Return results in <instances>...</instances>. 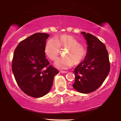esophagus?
I'll use <instances>...</instances> for the list:
<instances>
[{
    "instance_id": "esophagus-1",
    "label": "esophagus",
    "mask_w": 121,
    "mask_h": 121,
    "mask_svg": "<svg viewBox=\"0 0 121 121\" xmlns=\"http://www.w3.org/2000/svg\"><path fill=\"white\" fill-rule=\"evenodd\" d=\"M60 73H67V71H60Z\"/></svg>"
}]
</instances>
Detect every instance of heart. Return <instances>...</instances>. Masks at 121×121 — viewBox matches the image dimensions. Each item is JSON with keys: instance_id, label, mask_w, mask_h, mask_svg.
Wrapping results in <instances>:
<instances>
[{"instance_id": "b5f03b06", "label": "heart", "mask_w": 121, "mask_h": 121, "mask_svg": "<svg viewBox=\"0 0 121 121\" xmlns=\"http://www.w3.org/2000/svg\"><path fill=\"white\" fill-rule=\"evenodd\" d=\"M60 48H66L65 57H59L55 60L54 65L59 69H65L71 67L74 64L78 65L84 60L86 55V48L79 41L69 35H60L55 39L50 38L47 41L44 52L50 60H55L59 54Z\"/></svg>"}]
</instances>
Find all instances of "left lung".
I'll list each match as a JSON object with an SVG mask.
<instances>
[{
  "label": "left lung",
  "mask_w": 121,
  "mask_h": 121,
  "mask_svg": "<svg viewBox=\"0 0 121 121\" xmlns=\"http://www.w3.org/2000/svg\"><path fill=\"white\" fill-rule=\"evenodd\" d=\"M82 34L87 42V52L84 60L75 68L72 86L79 92L89 93L101 86L109 74L110 65L104 43L91 34Z\"/></svg>",
  "instance_id": "obj_1"
}]
</instances>
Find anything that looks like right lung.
Wrapping results in <instances>:
<instances>
[{
	"label": "right lung",
	"instance_id": "1",
	"mask_svg": "<svg viewBox=\"0 0 121 121\" xmlns=\"http://www.w3.org/2000/svg\"><path fill=\"white\" fill-rule=\"evenodd\" d=\"M49 34L37 33L21 41L15 50L12 69L17 84L25 94L41 97L50 91L59 73L50 65L44 52Z\"/></svg>",
	"mask_w": 121,
	"mask_h": 121
}]
</instances>
